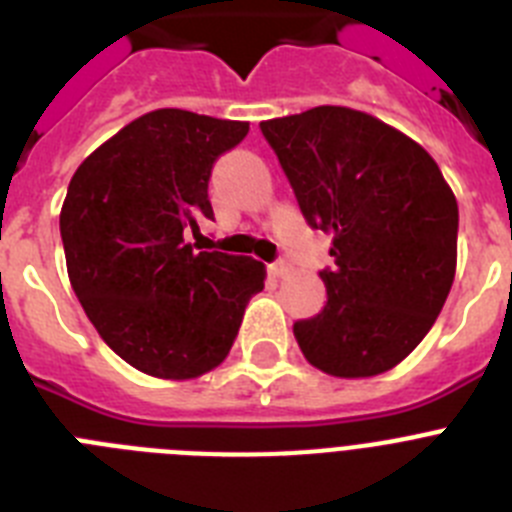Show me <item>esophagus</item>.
<instances>
[{
	"label": "esophagus",
	"mask_w": 512,
	"mask_h": 512,
	"mask_svg": "<svg viewBox=\"0 0 512 512\" xmlns=\"http://www.w3.org/2000/svg\"><path fill=\"white\" fill-rule=\"evenodd\" d=\"M269 274L271 277H284L287 274V261H274V264H269Z\"/></svg>",
	"instance_id": "esophagus-1"
}]
</instances>
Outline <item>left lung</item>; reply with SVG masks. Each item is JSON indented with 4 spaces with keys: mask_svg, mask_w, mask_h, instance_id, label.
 <instances>
[{
    "mask_svg": "<svg viewBox=\"0 0 512 512\" xmlns=\"http://www.w3.org/2000/svg\"><path fill=\"white\" fill-rule=\"evenodd\" d=\"M307 225L333 235L328 302L297 320L312 366L359 379L400 364L436 323L456 274L459 207L423 146L351 107L261 122Z\"/></svg>",
    "mask_w": 512,
    "mask_h": 512,
    "instance_id": "obj_1",
    "label": "left lung"
}]
</instances>
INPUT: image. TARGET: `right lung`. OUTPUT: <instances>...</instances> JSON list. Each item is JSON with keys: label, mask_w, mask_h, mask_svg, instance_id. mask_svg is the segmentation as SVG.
Wrapping results in <instances>:
<instances>
[{"label": "right lung", "mask_w": 512, "mask_h": 512, "mask_svg": "<svg viewBox=\"0 0 512 512\" xmlns=\"http://www.w3.org/2000/svg\"><path fill=\"white\" fill-rule=\"evenodd\" d=\"M248 122L156 110L112 135L71 176L61 241L71 287L102 341L138 372L194 379L228 356L266 269L194 251L184 230L212 220V164Z\"/></svg>", "instance_id": "1"}]
</instances>
